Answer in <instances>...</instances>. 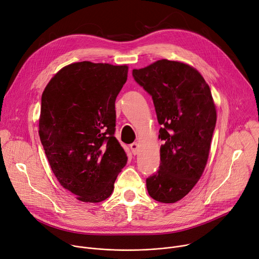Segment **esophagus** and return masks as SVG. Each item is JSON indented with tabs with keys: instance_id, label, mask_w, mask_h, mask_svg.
<instances>
[{
	"instance_id": "1",
	"label": "esophagus",
	"mask_w": 259,
	"mask_h": 259,
	"mask_svg": "<svg viewBox=\"0 0 259 259\" xmlns=\"http://www.w3.org/2000/svg\"><path fill=\"white\" fill-rule=\"evenodd\" d=\"M130 149H131V152L133 155H136L138 153V145L137 143H133L130 145Z\"/></svg>"
}]
</instances>
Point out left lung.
<instances>
[{
    "mask_svg": "<svg viewBox=\"0 0 259 259\" xmlns=\"http://www.w3.org/2000/svg\"><path fill=\"white\" fill-rule=\"evenodd\" d=\"M135 81L152 96L157 113L160 166L147 179L150 196L174 203L196 185L208 158L217 113L208 84L189 65L159 60L133 69Z\"/></svg>",
    "mask_w": 259,
    "mask_h": 259,
    "instance_id": "8db88e82",
    "label": "left lung"
}]
</instances>
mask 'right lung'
I'll list each match as a JSON object with an SVG mask.
<instances>
[{"label": "right lung", "mask_w": 259, "mask_h": 259, "mask_svg": "<svg viewBox=\"0 0 259 259\" xmlns=\"http://www.w3.org/2000/svg\"><path fill=\"white\" fill-rule=\"evenodd\" d=\"M128 66L70 64L43 91L39 135L60 184L83 202H101L113 190L127 155L114 137L116 96Z\"/></svg>", "instance_id": "1"}]
</instances>
